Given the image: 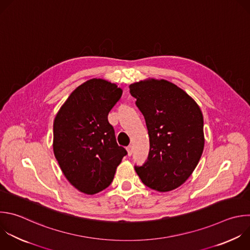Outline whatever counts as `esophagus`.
Returning a JSON list of instances; mask_svg holds the SVG:
<instances>
[{"mask_svg": "<svg viewBox=\"0 0 250 250\" xmlns=\"http://www.w3.org/2000/svg\"><path fill=\"white\" fill-rule=\"evenodd\" d=\"M126 150H127V154H128V156H131V155H132V153H133V147H132L131 145H129V146H127Z\"/></svg>", "mask_w": 250, "mask_h": 250, "instance_id": "esophagus-1", "label": "esophagus"}]
</instances>
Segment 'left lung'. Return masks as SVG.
Segmentation results:
<instances>
[{"instance_id":"obj_1","label":"left lung","mask_w":250,"mask_h":250,"mask_svg":"<svg viewBox=\"0 0 250 250\" xmlns=\"http://www.w3.org/2000/svg\"><path fill=\"white\" fill-rule=\"evenodd\" d=\"M145 119L150 150L134 169L142 183L166 192L181 187L192 174L204 148L203 116L196 102L167 80L147 79L129 85Z\"/></svg>"}]
</instances>
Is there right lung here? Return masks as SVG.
<instances>
[{"label": "right lung", "mask_w": 250, "mask_h": 250, "mask_svg": "<svg viewBox=\"0 0 250 250\" xmlns=\"http://www.w3.org/2000/svg\"><path fill=\"white\" fill-rule=\"evenodd\" d=\"M122 94L114 83L90 79L68 96L55 118V157L66 180L83 193L92 195L107 188L127 154L118 145L108 121Z\"/></svg>", "instance_id": "1"}]
</instances>
